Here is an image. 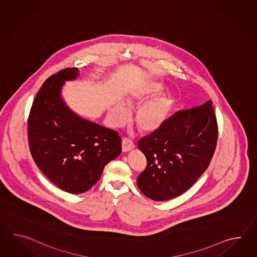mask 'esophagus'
I'll use <instances>...</instances> for the list:
<instances>
[{
    "mask_svg": "<svg viewBox=\"0 0 257 257\" xmlns=\"http://www.w3.org/2000/svg\"><path fill=\"white\" fill-rule=\"evenodd\" d=\"M134 147H135V145L132 141L126 139V138L122 139V152H124V153L130 152L131 150H133Z\"/></svg>",
    "mask_w": 257,
    "mask_h": 257,
    "instance_id": "obj_1",
    "label": "esophagus"
}]
</instances>
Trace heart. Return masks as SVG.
Instances as JSON below:
<instances>
[{"mask_svg":"<svg viewBox=\"0 0 257 257\" xmlns=\"http://www.w3.org/2000/svg\"><path fill=\"white\" fill-rule=\"evenodd\" d=\"M162 85L157 82L149 83L135 90L126 100V103L133 106L147 100L149 97L160 93ZM173 99L169 96H157L151 99L137 111L135 122L142 132H153L164 125L173 107ZM130 115L126 104H115L111 109V118L113 123L119 126L123 124Z\"/></svg>","mask_w":257,"mask_h":257,"instance_id":"heart-1","label":"heart"}]
</instances>
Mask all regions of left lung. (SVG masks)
<instances>
[{
	"instance_id": "obj_1",
	"label": "left lung",
	"mask_w": 257,
	"mask_h": 257,
	"mask_svg": "<svg viewBox=\"0 0 257 257\" xmlns=\"http://www.w3.org/2000/svg\"><path fill=\"white\" fill-rule=\"evenodd\" d=\"M218 140L212 102L180 110L138 142L147 159L137 178L140 190L155 201L178 197L207 170Z\"/></svg>"
}]
</instances>
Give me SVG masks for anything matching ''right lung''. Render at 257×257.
I'll return each mask as SVG.
<instances>
[{
  "label": "right lung",
  "mask_w": 257,
  "mask_h": 257,
  "mask_svg": "<svg viewBox=\"0 0 257 257\" xmlns=\"http://www.w3.org/2000/svg\"><path fill=\"white\" fill-rule=\"evenodd\" d=\"M77 76L74 67L49 77L36 95L28 119L34 162L53 184L71 194L89 190L104 166L121 153L116 131L80 117L60 97L64 82Z\"/></svg>",
  "instance_id": "add662e5"
}]
</instances>
